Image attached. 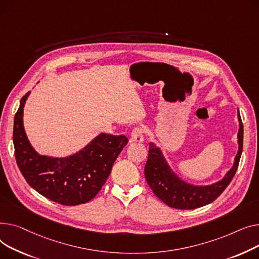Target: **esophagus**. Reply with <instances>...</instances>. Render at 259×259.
Masks as SVG:
<instances>
[{
	"label": "esophagus",
	"mask_w": 259,
	"mask_h": 259,
	"mask_svg": "<svg viewBox=\"0 0 259 259\" xmlns=\"http://www.w3.org/2000/svg\"><path fill=\"white\" fill-rule=\"evenodd\" d=\"M144 141V131L142 127H136L131 135V140L130 142H138L141 143Z\"/></svg>",
	"instance_id": "esophagus-1"
}]
</instances>
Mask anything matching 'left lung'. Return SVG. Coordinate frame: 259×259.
I'll return each instance as SVG.
<instances>
[{
    "label": "left lung",
    "instance_id": "1",
    "mask_svg": "<svg viewBox=\"0 0 259 259\" xmlns=\"http://www.w3.org/2000/svg\"><path fill=\"white\" fill-rule=\"evenodd\" d=\"M237 119L239 125L237 133L238 149L233 166L222 180L209 185H194L181 179L165 159L161 148L153 142L149 143L144 175L149 187L163 203L176 209H195L212 203L222 194L233 179L242 153L244 127L238 110Z\"/></svg>",
    "mask_w": 259,
    "mask_h": 259
}]
</instances>
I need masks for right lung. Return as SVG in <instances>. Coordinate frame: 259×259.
<instances>
[{
	"label": "right lung",
	"mask_w": 259,
	"mask_h": 259,
	"mask_svg": "<svg viewBox=\"0 0 259 259\" xmlns=\"http://www.w3.org/2000/svg\"><path fill=\"white\" fill-rule=\"evenodd\" d=\"M28 92L14 116L13 145L19 168L27 183L47 199L66 206L91 201L108 180L114 162L127 144L125 136L101 133L83 148L67 157L40 155L24 128Z\"/></svg>",
	"instance_id": "right-lung-1"
}]
</instances>
